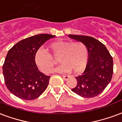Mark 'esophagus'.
Wrapping results in <instances>:
<instances>
[{"label": "esophagus", "instance_id": "obj_1", "mask_svg": "<svg viewBox=\"0 0 122 122\" xmlns=\"http://www.w3.org/2000/svg\"><path fill=\"white\" fill-rule=\"evenodd\" d=\"M62 77H63V79L65 80V81H67L70 78V76H68V75H62Z\"/></svg>", "mask_w": 122, "mask_h": 122}]
</instances>
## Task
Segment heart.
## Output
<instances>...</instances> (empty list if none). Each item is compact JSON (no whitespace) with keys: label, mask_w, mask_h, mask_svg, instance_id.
Wrapping results in <instances>:
<instances>
[{"label":"heart","mask_w":122,"mask_h":122,"mask_svg":"<svg viewBox=\"0 0 122 122\" xmlns=\"http://www.w3.org/2000/svg\"><path fill=\"white\" fill-rule=\"evenodd\" d=\"M52 55L54 57L59 56L62 64L54 71L67 73L73 71L79 73L84 70L88 61V48L81 41H56L49 45ZM35 62L40 70L45 73L52 71L55 64V60L49 53L42 49L37 51L35 55Z\"/></svg>","instance_id":"1"}]
</instances>
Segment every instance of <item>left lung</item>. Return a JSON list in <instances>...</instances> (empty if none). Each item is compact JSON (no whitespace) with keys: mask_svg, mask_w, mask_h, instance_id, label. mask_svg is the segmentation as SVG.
I'll return each mask as SVG.
<instances>
[{"mask_svg":"<svg viewBox=\"0 0 122 122\" xmlns=\"http://www.w3.org/2000/svg\"><path fill=\"white\" fill-rule=\"evenodd\" d=\"M68 36L83 42L88 48V62L82 75L76 77L77 86L71 90L82 97H94L103 91L113 73V60L106 47L96 39L85 36Z\"/></svg>","mask_w":122,"mask_h":122,"instance_id":"left-lung-1","label":"left lung"}]
</instances>
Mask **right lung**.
Wrapping results in <instances>:
<instances>
[{
    "mask_svg": "<svg viewBox=\"0 0 122 122\" xmlns=\"http://www.w3.org/2000/svg\"><path fill=\"white\" fill-rule=\"evenodd\" d=\"M54 37L47 34L33 36L19 41L8 51L3 65V75L6 86L14 96L32 100L46 90L50 77L38 70L35 55L46 41Z\"/></svg>",
    "mask_w": 122,
    "mask_h": 122,
    "instance_id": "right-lung-1",
    "label": "right lung"
}]
</instances>
